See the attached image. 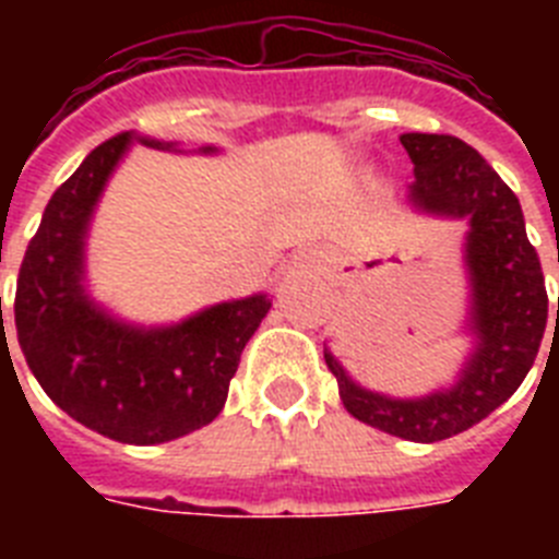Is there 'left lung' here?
Masks as SVG:
<instances>
[{"mask_svg": "<svg viewBox=\"0 0 559 559\" xmlns=\"http://www.w3.org/2000/svg\"><path fill=\"white\" fill-rule=\"evenodd\" d=\"M415 165L408 202L438 217L467 219L464 266L469 278L467 331L476 336L452 389L400 400L362 389L324 350L350 415L403 441L435 443L485 420L513 391L537 359L548 322V296L537 249L525 235L520 200L502 177L455 135L403 133ZM559 324V301H557Z\"/></svg>", "mask_w": 559, "mask_h": 559, "instance_id": "obj_1", "label": "left lung"}]
</instances>
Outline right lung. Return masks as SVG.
I'll return each instance as SVG.
<instances>
[{
	"label": "right lung",
	"instance_id": "add662e5",
	"mask_svg": "<svg viewBox=\"0 0 559 559\" xmlns=\"http://www.w3.org/2000/svg\"><path fill=\"white\" fill-rule=\"evenodd\" d=\"M139 142L177 151L174 142ZM133 144H98L48 200L16 278V336L48 397L92 432L151 447L211 424L246 342L270 313L263 293L205 307L168 328L118 322L86 293V231L112 170ZM200 153H217L202 147Z\"/></svg>",
	"mask_w": 559,
	"mask_h": 559
}]
</instances>
